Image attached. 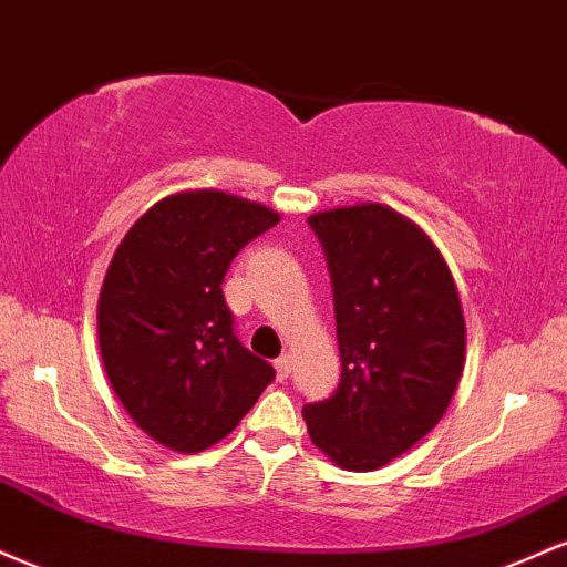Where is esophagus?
<instances>
[{"mask_svg": "<svg viewBox=\"0 0 567 567\" xmlns=\"http://www.w3.org/2000/svg\"><path fill=\"white\" fill-rule=\"evenodd\" d=\"M276 374H278V379H289V374H291V355H281L276 361Z\"/></svg>", "mask_w": 567, "mask_h": 567, "instance_id": "obj_1", "label": "esophagus"}]
</instances>
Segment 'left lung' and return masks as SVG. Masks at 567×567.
Wrapping results in <instances>:
<instances>
[{
  "instance_id": "left-lung-1",
  "label": "left lung",
  "mask_w": 567,
  "mask_h": 567,
  "mask_svg": "<svg viewBox=\"0 0 567 567\" xmlns=\"http://www.w3.org/2000/svg\"><path fill=\"white\" fill-rule=\"evenodd\" d=\"M334 286L342 374L302 409L310 441L337 467H384L441 422L464 371L467 329L437 246L384 204L308 217Z\"/></svg>"
}]
</instances>
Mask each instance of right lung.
<instances>
[{"label":"right lung","instance_id":"add662e5","mask_svg":"<svg viewBox=\"0 0 567 567\" xmlns=\"http://www.w3.org/2000/svg\"><path fill=\"white\" fill-rule=\"evenodd\" d=\"M278 212L223 190L153 204L113 255L97 302L105 374L145 435L198 454L236 430L276 377L238 342L223 281Z\"/></svg>","mask_w":567,"mask_h":567}]
</instances>
